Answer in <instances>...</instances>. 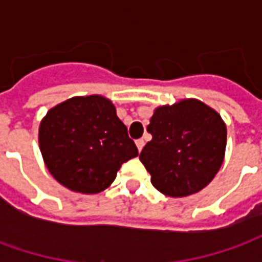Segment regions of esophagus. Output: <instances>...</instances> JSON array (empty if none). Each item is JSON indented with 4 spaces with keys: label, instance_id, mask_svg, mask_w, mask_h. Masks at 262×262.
<instances>
[{
    "label": "esophagus",
    "instance_id": "34e87169",
    "mask_svg": "<svg viewBox=\"0 0 262 262\" xmlns=\"http://www.w3.org/2000/svg\"><path fill=\"white\" fill-rule=\"evenodd\" d=\"M136 146H137V148H139V151H142V148L144 147V140H143V139H139V140H136Z\"/></svg>",
    "mask_w": 262,
    "mask_h": 262
}]
</instances>
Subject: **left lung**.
<instances>
[{"mask_svg":"<svg viewBox=\"0 0 262 262\" xmlns=\"http://www.w3.org/2000/svg\"><path fill=\"white\" fill-rule=\"evenodd\" d=\"M147 132L153 139L140 153L156 189L167 196H188L212 181L223 163L225 122L198 99L154 111Z\"/></svg>","mask_w":262,"mask_h":262,"instance_id":"left-lung-1","label":"left lung"}]
</instances>
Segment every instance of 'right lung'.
<instances>
[{
  "instance_id": "right-lung-1",
  "label": "right lung",
  "mask_w": 262,
  "mask_h": 262,
  "mask_svg": "<svg viewBox=\"0 0 262 262\" xmlns=\"http://www.w3.org/2000/svg\"><path fill=\"white\" fill-rule=\"evenodd\" d=\"M39 147L50 174L81 193L103 191L120 165L139 156L114 103L99 95L70 98L50 109L39 127Z\"/></svg>"
}]
</instances>
